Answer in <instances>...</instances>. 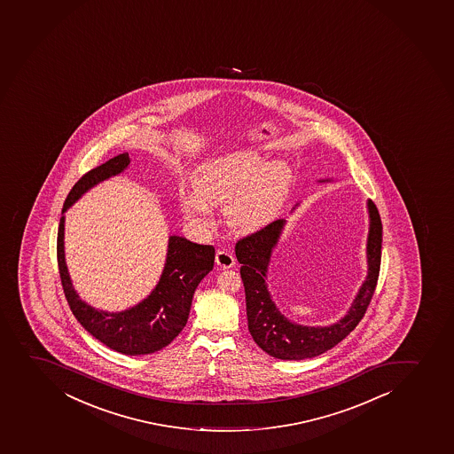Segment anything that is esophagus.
Returning a JSON list of instances; mask_svg holds the SVG:
<instances>
[{
  "instance_id": "esophagus-1",
  "label": "esophagus",
  "mask_w": 454,
  "mask_h": 454,
  "mask_svg": "<svg viewBox=\"0 0 454 454\" xmlns=\"http://www.w3.org/2000/svg\"><path fill=\"white\" fill-rule=\"evenodd\" d=\"M215 263L223 270L232 268L235 265V257L232 256V253L224 252V250H219L215 253Z\"/></svg>"
}]
</instances>
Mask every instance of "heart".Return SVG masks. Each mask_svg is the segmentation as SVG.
Listing matches in <instances>:
<instances>
[{"mask_svg":"<svg viewBox=\"0 0 454 454\" xmlns=\"http://www.w3.org/2000/svg\"><path fill=\"white\" fill-rule=\"evenodd\" d=\"M252 152H237L210 160L198 169L193 189L182 202L187 219L210 222V207L224 204V217L239 232H253L271 223L285 206L292 171L285 160H267Z\"/></svg>","mask_w":454,"mask_h":454,"instance_id":"b5f03b06","label":"heart"}]
</instances>
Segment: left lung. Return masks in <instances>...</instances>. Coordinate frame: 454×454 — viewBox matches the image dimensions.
Wrapping results in <instances>:
<instances>
[{"label":"left lung","instance_id":"obj_1","mask_svg":"<svg viewBox=\"0 0 454 454\" xmlns=\"http://www.w3.org/2000/svg\"><path fill=\"white\" fill-rule=\"evenodd\" d=\"M329 182V180H320ZM370 232L366 243L368 276L360 286L346 316L329 326H304L285 317L272 301L267 285L268 265L272 250L280 239L286 220L278 219L254 234L239 239L235 254L241 263V278L246 292L248 331L265 353L283 360L309 359L322 355L341 342L359 325L372 300L381 263L383 224L374 202L368 200Z\"/></svg>","mask_w":454,"mask_h":454}]
</instances>
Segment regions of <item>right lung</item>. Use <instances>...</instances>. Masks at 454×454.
Listing matches in <instances>:
<instances>
[{"mask_svg":"<svg viewBox=\"0 0 454 454\" xmlns=\"http://www.w3.org/2000/svg\"><path fill=\"white\" fill-rule=\"evenodd\" d=\"M129 165V154H117L106 164L90 169L71 189L58 230V267L62 287L74 317L80 325L108 348L121 355H150L168 346L186 326L192 298L202 278L215 265V247L192 243L171 235L164 271L152 294L132 309L108 313L80 300L67 270L64 252L66 213L83 193L95 184L121 174Z\"/></svg>","mask_w":454,"mask_h":454,"instance_id":"obj_1","label":"right lung"}]
</instances>
